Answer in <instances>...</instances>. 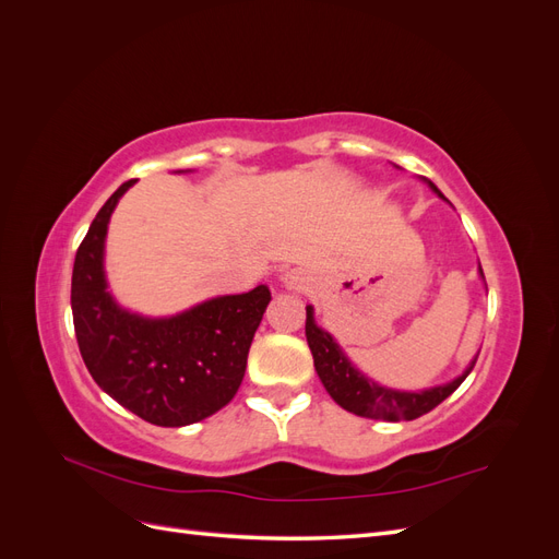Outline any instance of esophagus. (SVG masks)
Wrapping results in <instances>:
<instances>
[{"mask_svg": "<svg viewBox=\"0 0 559 559\" xmlns=\"http://www.w3.org/2000/svg\"><path fill=\"white\" fill-rule=\"evenodd\" d=\"M282 282H284L286 289H294V292L308 289V277H306V273H302V270H298V267L286 270V273L282 275Z\"/></svg>", "mask_w": 559, "mask_h": 559, "instance_id": "34e87169", "label": "esophagus"}]
</instances>
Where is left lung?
Instances as JSON below:
<instances>
[{
  "mask_svg": "<svg viewBox=\"0 0 559 559\" xmlns=\"http://www.w3.org/2000/svg\"><path fill=\"white\" fill-rule=\"evenodd\" d=\"M429 186L443 198V193L438 191L431 181H429ZM480 275H483V270H480ZM306 312H308L306 337H308V345H310L314 368H317V376H319L321 384L326 386V392L331 394V399L337 405H341V408L359 415V417L399 421V419H417L421 415H427L466 380V376L471 373L473 366H476V359H478V357L473 359L466 366L464 373L448 384H438V386L425 389V392H399V389L382 386V384L373 382L370 378H366L361 370L354 368L343 354V349L337 347V343L333 341V335L314 324L312 306H308Z\"/></svg>",
  "mask_w": 559,
  "mask_h": 559,
  "instance_id": "8db88e82",
  "label": "left lung"
}]
</instances>
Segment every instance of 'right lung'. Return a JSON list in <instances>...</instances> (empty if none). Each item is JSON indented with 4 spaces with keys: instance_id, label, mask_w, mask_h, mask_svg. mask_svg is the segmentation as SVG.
Returning a JSON list of instances; mask_svg holds the SVG:
<instances>
[{
    "instance_id": "right-lung-1",
    "label": "right lung",
    "mask_w": 559,
    "mask_h": 559,
    "mask_svg": "<svg viewBox=\"0 0 559 559\" xmlns=\"http://www.w3.org/2000/svg\"><path fill=\"white\" fill-rule=\"evenodd\" d=\"M118 186L76 249L72 314L83 364L99 389L156 427H186L222 411L245 378L270 289L218 296L175 317L148 319L116 306L105 280V238Z\"/></svg>"
}]
</instances>
